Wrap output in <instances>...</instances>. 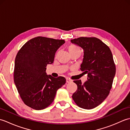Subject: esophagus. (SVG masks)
I'll return each mask as SVG.
<instances>
[{
    "label": "esophagus",
    "instance_id": "esophagus-1",
    "mask_svg": "<svg viewBox=\"0 0 130 130\" xmlns=\"http://www.w3.org/2000/svg\"><path fill=\"white\" fill-rule=\"evenodd\" d=\"M72 82V80L70 79H69V78H67V83H69Z\"/></svg>",
    "mask_w": 130,
    "mask_h": 130
}]
</instances>
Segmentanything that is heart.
<instances>
[{"mask_svg": "<svg viewBox=\"0 0 130 130\" xmlns=\"http://www.w3.org/2000/svg\"><path fill=\"white\" fill-rule=\"evenodd\" d=\"M68 50L70 53L73 52H75L76 51H80V50L78 47V46L74 45H70L68 47Z\"/></svg>", "mask_w": 130, "mask_h": 130, "instance_id": "b5f03b06", "label": "heart"}]
</instances>
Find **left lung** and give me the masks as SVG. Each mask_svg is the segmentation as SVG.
I'll use <instances>...</instances> for the list:
<instances>
[{
	"label": "left lung",
	"instance_id": "left-lung-1",
	"mask_svg": "<svg viewBox=\"0 0 130 130\" xmlns=\"http://www.w3.org/2000/svg\"><path fill=\"white\" fill-rule=\"evenodd\" d=\"M71 42L84 50L80 70L88 74L84 84L74 80L78 88L72 98L76 105L91 109L103 102L111 90L116 74V65L109 47L96 37H81Z\"/></svg>",
	"mask_w": 130,
	"mask_h": 130
}]
</instances>
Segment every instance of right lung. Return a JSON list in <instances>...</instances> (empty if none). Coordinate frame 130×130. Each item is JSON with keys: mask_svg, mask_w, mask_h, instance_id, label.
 Returning a JSON list of instances; mask_svg holds the SVG:
<instances>
[{"mask_svg": "<svg viewBox=\"0 0 130 130\" xmlns=\"http://www.w3.org/2000/svg\"><path fill=\"white\" fill-rule=\"evenodd\" d=\"M63 40L38 36L24 44L16 55L14 81L24 103L36 110L48 107L58 89L66 83L64 77L46 75L47 64L53 63L55 52Z\"/></svg>", "mask_w": 130, "mask_h": 130, "instance_id": "add662e5", "label": "right lung"}]
</instances>
